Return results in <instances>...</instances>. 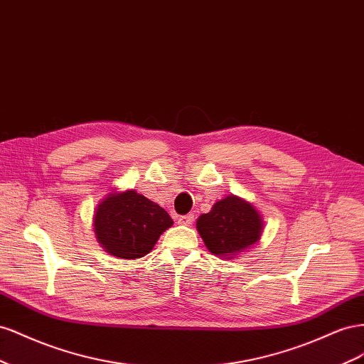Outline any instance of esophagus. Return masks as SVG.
Instances as JSON below:
<instances>
[{
    "mask_svg": "<svg viewBox=\"0 0 364 364\" xmlns=\"http://www.w3.org/2000/svg\"><path fill=\"white\" fill-rule=\"evenodd\" d=\"M193 220H195L193 215H191V213H189V215L180 216V218H178V223H180V224H183V225H192Z\"/></svg>",
    "mask_w": 364,
    "mask_h": 364,
    "instance_id": "obj_1",
    "label": "esophagus"
}]
</instances>
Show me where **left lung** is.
<instances>
[{
	"instance_id": "8db88e82",
	"label": "left lung",
	"mask_w": 364,
	"mask_h": 364,
	"mask_svg": "<svg viewBox=\"0 0 364 364\" xmlns=\"http://www.w3.org/2000/svg\"><path fill=\"white\" fill-rule=\"evenodd\" d=\"M196 230L210 253L221 259H233L259 242L264 220L252 203L227 195L212 205L210 212L196 220Z\"/></svg>"
}]
</instances>
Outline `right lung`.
Here are the masks:
<instances>
[{
  "label": "right lung",
  "mask_w": 364,
  "mask_h": 364,
  "mask_svg": "<svg viewBox=\"0 0 364 364\" xmlns=\"http://www.w3.org/2000/svg\"><path fill=\"white\" fill-rule=\"evenodd\" d=\"M173 221L163 207L134 189L103 196L92 216L100 247L119 259H140L151 253Z\"/></svg>",
  "instance_id": "obj_1"
}]
</instances>
